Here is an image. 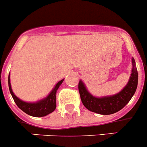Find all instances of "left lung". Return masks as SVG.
Wrapping results in <instances>:
<instances>
[{
    "instance_id": "obj_1",
    "label": "left lung",
    "mask_w": 147,
    "mask_h": 147,
    "mask_svg": "<svg viewBox=\"0 0 147 147\" xmlns=\"http://www.w3.org/2000/svg\"><path fill=\"white\" fill-rule=\"evenodd\" d=\"M132 65L131 74L127 85L116 95L102 98L94 97L88 92L82 81L80 80L78 90L84 106L90 111L102 115L113 114L121 110L130 101L137 88L138 72L134 58Z\"/></svg>"
}]
</instances>
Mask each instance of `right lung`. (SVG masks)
<instances>
[{"label": "right lung", "mask_w": 147, "mask_h": 147, "mask_svg": "<svg viewBox=\"0 0 147 147\" xmlns=\"http://www.w3.org/2000/svg\"><path fill=\"white\" fill-rule=\"evenodd\" d=\"M64 79L58 82L53 88L52 92L44 99L40 100L36 102H26L20 100L16 96L11 89V82H10V74L8 75V87L11 95L14 102L17 106L22 110L24 113L34 117H42L49 113H52L56 108V93L59 87L63 82Z\"/></svg>", "instance_id": "obj_1"}]
</instances>
